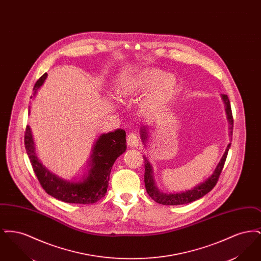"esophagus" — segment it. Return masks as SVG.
I'll return each instance as SVG.
<instances>
[{
    "mask_svg": "<svg viewBox=\"0 0 261 261\" xmlns=\"http://www.w3.org/2000/svg\"><path fill=\"white\" fill-rule=\"evenodd\" d=\"M127 144L130 147H137L140 144V139L136 133H130L127 136Z\"/></svg>",
    "mask_w": 261,
    "mask_h": 261,
    "instance_id": "1",
    "label": "esophagus"
}]
</instances>
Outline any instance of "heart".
Instances as JSON below:
<instances>
[{"mask_svg": "<svg viewBox=\"0 0 261 261\" xmlns=\"http://www.w3.org/2000/svg\"><path fill=\"white\" fill-rule=\"evenodd\" d=\"M119 98L130 99L145 95L139 112L145 118H152L173 100L178 82L172 74L158 67H145L130 74L115 88Z\"/></svg>", "mask_w": 261, "mask_h": 261, "instance_id": "heart-1", "label": "heart"}]
</instances>
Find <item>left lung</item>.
I'll return each mask as SVG.
<instances>
[{
    "label": "left lung",
    "instance_id": "1",
    "mask_svg": "<svg viewBox=\"0 0 261 261\" xmlns=\"http://www.w3.org/2000/svg\"><path fill=\"white\" fill-rule=\"evenodd\" d=\"M221 99L223 100L224 106H225V112L227 115V119L229 122V129H230V133L229 136L232 139L233 135V115H232V110H231V105H230V100L228 99L227 95H221ZM148 127H142L141 128V139L142 142L144 143V145L146 146L147 140H148ZM231 147V143L228 144L227 148L225 149L223 156L220 160L219 163L217 164L215 170L213 171V173L211 176L205 179L203 182L199 183L197 186L192 188L191 190H187L184 192H178V193H163L162 191H160V189L156 186L154 178H153V170H152V165L150 164V162L147 160L146 156H144V161H145V186L147 193L149 194V197L153 199L155 202L164 204V205H179V204H186L190 203L192 201H195L197 199L202 198L203 196H205L207 193H210L211 190L216 185L219 175L221 174V171L223 169L224 163L226 161L227 154L229 149Z\"/></svg>",
    "mask_w": 261,
    "mask_h": 261
}]
</instances>
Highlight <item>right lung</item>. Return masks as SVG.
Listing matches in <instances>:
<instances>
[{
    "label": "right lung",
    "mask_w": 261,
    "mask_h": 261,
    "mask_svg": "<svg viewBox=\"0 0 261 261\" xmlns=\"http://www.w3.org/2000/svg\"><path fill=\"white\" fill-rule=\"evenodd\" d=\"M48 74L39 78L34 94L44 84ZM33 98V97H31ZM30 107L28 113L30 114ZM24 144L26 152L32 164L38 180L46 191L55 199L67 203H95L105 197L110 181L112 165L126 150V133L123 129H116L109 133L100 134L93 145L92 153L89 158L88 173L82 176L79 181H67L55 173H51L38 160L32 131L27 125L25 131Z\"/></svg>",
    "instance_id": "add662e5"
}]
</instances>
